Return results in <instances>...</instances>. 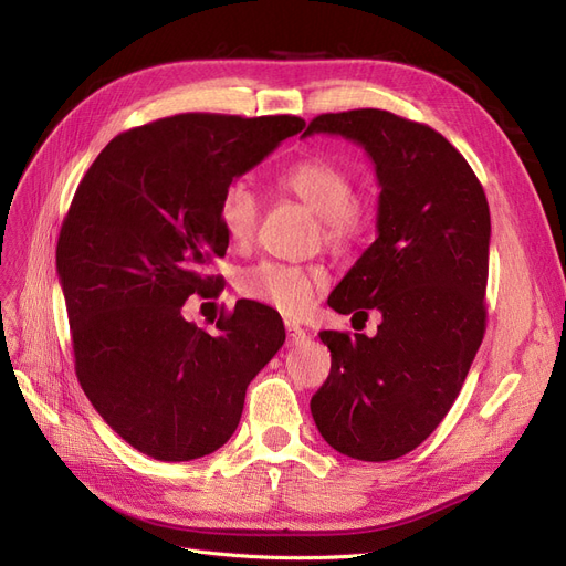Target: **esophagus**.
Here are the masks:
<instances>
[{"mask_svg": "<svg viewBox=\"0 0 566 566\" xmlns=\"http://www.w3.org/2000/svg\"><path fill=\"white\" fill-rule=\"evenodd\" d=\"M285 333H287V347H297L306 339V331L295 321H285Z\"/></svg>", "mask_w": 566, "mask_h": 566, "instance_id": "obj_1", "label": "esophagus"}]
</instances>
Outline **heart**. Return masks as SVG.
Wrapping results in <instances>:
<instances>
[{
	"mask_svg": "<svg viewBox=\"0 0 566 566\" xmlns=\"http://www.w3.org/2000/svg\"><path fill=\"white\" fill-rule=\"evenodd\" d=\"M281 186L321 217L325 243L347 252L373 229L370 205L354 193V179L345 167L325 158H304L281 175ZM219 224L235 245H245L260 224V198L245 181H233L219 198ZM328 273L318 264H285L264 260L241 271L238 290L254 302L283 314H302L312 306Z\"/></svg>",
	"mask_w": 566,
	"mask_h": 566,
	"instance_id": "obj_1",
	"label": "heart"
}]
</instances>
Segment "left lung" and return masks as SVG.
I'll list each match as a JSON object with an SVG mask.
<instances>
[{
  "instance_id": "left-lung-1",
  "label": "left lung",
  "mask_w": 566,
  "mask_h": 566,
  "mask_svg": "<svg viewBox=\"0 0 566 566\" xmlns=\"http://www.w3.org/2000/svg\"><path fill=\"white\" fill-rule=\"evenodd\" d=\"M361 144L380 181L378 238L328 297L378 335L318 333L331 375L312 397L321 437L382 462L418 449L447 418L486 331L491 214L468 160L432 127L378 108L323 113L306 134Z\"/></svg>"
}]
</instances>
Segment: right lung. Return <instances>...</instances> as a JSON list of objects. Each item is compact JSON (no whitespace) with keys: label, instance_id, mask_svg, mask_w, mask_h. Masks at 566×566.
I'll return each instance as SVG.
<instances>
[{"label":"right lung","instance_id":"1","mask_svg":"<svg viewBox=\"0 0 566 566\" xmlns=\"http://www.w3.org/2000/svg\"><path fill=\"white\" fill-rule=\"evenodd\" d=\"M295 115L181 113L117 134L82 177L56 271L77 380L113 430L156 460L202 458L231 439L245 389L285 342L279 312L241 300L217 333L181 316L224 256V188L260 165Z\"/></svg>","mask_w":566,"mask_h":566}]
</instances>
